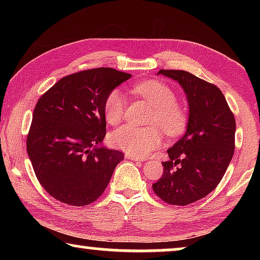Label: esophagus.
I'll return each mask as SVG.
<instances>
[{
	"label": "esophagus",
	"instance_id": "34e87169",
	"mask_svg": "<svg viewBox=\"0 0 260 260\" xmlns=\"http://www.w3.org/2000/svg\"><path fill=\"white\" fill-rule=\"evenodd\" d=\"M125 158H127V159H131V160H134V161H138V162H141V161H144L143 158H140V157H135V156H132V155H125Z\"/></svg>",
	"mask_w": 260,
	"mask_h": 260
}]
</instances>
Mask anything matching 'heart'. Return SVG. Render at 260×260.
Masks as SVG:
<instances>
[{"instance_id":"obj_1","label":"heart","mask_w":260,"mask_h":260,"mask_svg":"<svg viewBox=\"0 0 260 260\" xmlns=\"http://www.w3.org/2000/svg\"><path fill=\"white\" fill-rule=\"evenodd\" d=\"M132 93L151 105L153 112L149 122L159 126L169 136L182 134L188 124V116L177 104V95L164 82L148 80L131 87ZM126 109V100L119 90L110 91L104 101L103 113L109 125H118L122 120ZM157 126L138 127L121 126L110 135L111 146L135 157H147L159 148L162 135Z\"/></svg>"}]
</instances>
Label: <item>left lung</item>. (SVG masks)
Returning a JSON list of instances; mask_svg holds the SVG:
<instances>
[{
	"instance_id": "left-lung-1",
	"label": "left lung",
	"mask_w": 260,
	"mask_h": 260,
	"mask_svg": "<svg viewBox=\"0 0 260 260\" xmlns=\"http://www.w3.org/2000/svg\"><path fill=\"white\" fill-rule=\"evenodd\" d=\"M158 74L178 81L187 96V131L162 161V177L152 189L172 205L184 206L218 186L234 155L235 118L217 86L181 70H160Z\"/></svg>"
}]
</instances>
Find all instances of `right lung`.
<instances>
[{
	"label": "right lung",
	"mask_w": 260,
	"mask_h": 260,
	"mask_svg": "<svg viewBox=\"0 0 260 260\" xmlns=\"http://www.w3.org/2000/svg\"><path fill=\"white\" fill-rule=\"evenodd\" d=\"M131 77L110 68L85 70L61 78L39 99L26 147L39 182L55 200L85 206L104 192L124 159L121 151L102 146L104 101Z\"/></svg>",
	"instance_id": "obj_1"
}]
</instances>
